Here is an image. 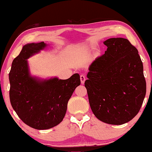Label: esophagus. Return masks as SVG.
Returning <instances> with one entry per match:
<instances>
[{"mask_svg":"<svg viewBox=\"0 0 152 152\" xmlns=\"http://www.w3.org/2000/svg\"><path fill=\"white\" fill-rule=\"evenodd\" d=\"M80 82H81V83L84 84L86 80V77L84 75H81L80 76Z\"/></svg>","mask_w":152,"mask_h":152,"instance_id":"obj_1","label":"esophagus"}]
</instances>
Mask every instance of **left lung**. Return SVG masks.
<instances>
[{
	"label": "left lung",
	"instance_id": "left-lung-1",
	"mask_svg": "<svg viewBox=\"0 0 152 152\" xmlns=\"http://www.w3.org/2000/svg\"><path fill=\"white\" fill-rule=\"evenodd\" d=\"M104 44L107 49L91 64L85 86L97 118L122 125L137 115L146 96L143 64L128 39L110 38Z\"/></svg>",
	"mask_w": 152,
	"mask_h": 152
}]
</instances>
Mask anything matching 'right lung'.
<instances>
[{"label": "right lung", "instance_id": "right-lung-1", "mask_svg": "<svg viewBox=\"0 0 152 152\" xmlns=\"http://www.w3.org/2000/svg\"><path fill=\"white\" fill-rule=\"evenodd\" d=\"M45 46L43 42L23 46L13 60L9 73L10 99L13 110L25 124L39 130L50 129L62 122L69 99L80 85L78 73L66 80L55 77L41 80L30 75L26 59Z\"/></svg>", "mask_w": 152, "mask_h": 152}]
</instances>
